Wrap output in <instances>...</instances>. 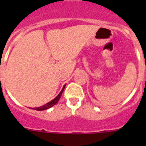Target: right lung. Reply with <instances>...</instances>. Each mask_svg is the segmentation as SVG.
Returning <instances> with one entry per match:
<instances>
[{
	"label": "right lung",
	"instance_id": "obj_1",
	"mask_svg": "<svg viewBox=\"0 0 146 146\" xmlns=\"http://www.w3.org/2000/svg\"><path fill=\"white\" fill-rule=\"evenodd\" d=\"M65 86H66V85H64V87H63L62 90H61V91H60V92L59 93L58 95V96H56V97H55V99H52V101L49 102L48 103L44 104V105H42V106H41V107H38V108H31V109L35 110H38V111H41V110H47V109H49V108H52V107L54 106V105H55V104H57L58 102L59 101V99H60V96H61V95H62V93H63V91H64V88H65Z\"/></svg>",
	"mask_w": 146,
	"mask_h": 146
}]
</instances>
